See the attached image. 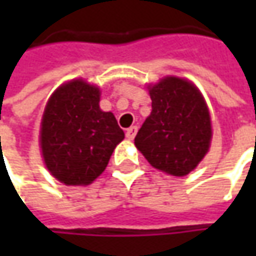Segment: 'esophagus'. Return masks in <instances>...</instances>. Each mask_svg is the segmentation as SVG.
Masks as SVG:
<instances>
[{
	"instance_id": "1",
	"label": "esophagus",
	"mask_w": 256,
	"mask_h": 256,
	"mask_svg": "<svg viewBox=\"0 0 256 256\" xmlns=\"http://www.w3.org/2000/svg\"><path fill=\"white\" fill-rule=\"evenodd\" d=\"M136 131H138V128H136L135 125H134V126H130V128L126 130V132H125L126 138H128V140H134L135 135H136Z\"/></svg>"
}]
</instances>
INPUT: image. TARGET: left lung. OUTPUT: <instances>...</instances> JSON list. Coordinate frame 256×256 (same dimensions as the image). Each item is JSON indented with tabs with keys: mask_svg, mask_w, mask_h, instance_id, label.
I'll return each mask as SVG.
<instances>
[{
	"mask_svg": "<svg viewBox=\"0 0 256 256\" xmlns=\"http://www.w3.org/2000/svg\"><path fill=\"white\" fill-rule=\"evenodd\" d=\"M151 115L135 145L154 168L184 176L200 164L211 142L210 112L196 86L168 76L150 90Z\"/></svg>",
	"mask_w": 256,
	"mask_h": 256,
	"instance_id": "left-lung-1",
	"label": "left lung"
}]
</instances>
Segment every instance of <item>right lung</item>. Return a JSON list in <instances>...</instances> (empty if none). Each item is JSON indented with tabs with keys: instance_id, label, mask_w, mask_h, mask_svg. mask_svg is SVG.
Masks as SVG:
<instances>
[{
	"instance_id": "obj_1",
	"label": "right lung",
	"mask_w": 256,
	"mask_h": 256,
	"mask_svg": "<svg viewBox=\"0 0 256 256\" xmlns=\"http://www.w3.org/2000/svg\"><path fill=\"white\" fill-rule=\"evenodd\" d=\"M122 140L114 114L100 108V90L82 80L60 86L46 104L42 155L48 171L65 185L91 184Z\"/></svg>"
}]
</instances>
